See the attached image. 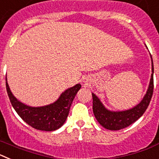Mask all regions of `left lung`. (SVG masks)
I'll return each mask as SVG.
<instances>
[{"instance_id":"left-lung-1","label":"left lung","mask_w":159,"mask_h":159,"mask_svg":"<svg viewBox=\"0 0 159 159\" xmlns=\"http://www.w3.org/2000/svg\"><path fill=\"white\" fill-rule=\"evenodd\" d=\"M151 57L152 62V74L149 88L143 100L134 107L123 111H111L106 109L98 97L92 93L94 116L97 121L104 128L111 130H118L127 127L139 119L146 111L150 104L154 91V64L151 56Z\"/></svg>"}]
</instances>
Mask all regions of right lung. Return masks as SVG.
Returning <instances> with one entry per match:
<instances>
[{
    "label": "right lung",
    "mask_w": 159,
    "mask_h": 159,
    "mask_svg": "<svg viewBox=\"0 0 159 159\" xmlns=\"http://www.w3.org/2000/svg\"><path fill=\"white\" fill-rule=\"evenodd\" d=\"M80 88V84H76L63 92L60 98L52 104L32 107L24 104L14 97L9 89L6 79L7 93L12 106L18 116L33 128L45 131L56 130L64 125L73 99Z\"/></svg>",
    "instance_id": "right-lung-1"
}]
</instances>
